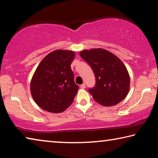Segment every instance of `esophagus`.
Listing matches in <instances>:
<instances>
[{"label":"esophagus","mask_w":158,"mask_h":158,"mask_svg":"<svg viewBox=\"0 0 158 158\" xmlns=\"http://www.w3.org/2000/svg\"><path fill=\"white\" fill-rule=\"evenodd\" d=\"M80 87H81V89H85V84H81V85H80Z\"/></svg>","instance_id":"obj_1"}]
</instances>
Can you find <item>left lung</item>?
<instances>
[{"mask_svg":"<svg viewBox=\"0 0 158 158\" xmlns=\"http://www.w3.org/2000/svg\"><path fill=\"white\" fill-rule=\"evenodd\" d=\"M81 57L91 67L95 85L89 91L98 103L106 106L124 100L130 90V76L122 61L103 49L83 50Z\"/></svg>","mask_w":158,"mask_h":158,"instance_id":"1","label":"left lung"}]
</instances>
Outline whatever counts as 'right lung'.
<instances>
[{"label": "right lung", "mask_w": 158, "mask_h": 158, "mask_svg": "<svg viewBox=\"0 0 158 158\" xmlns=\"http://www.w3.org/2000/svg\"><path fill=\"white\" fill-rule=\"evenodd\" d=\"M74 57L72 51L55 50L37 66L31 81V93L44 110L60 113L73 103L79 90L70 67Z\"/></svg>", "instance_id": "1"}]
</instances>
